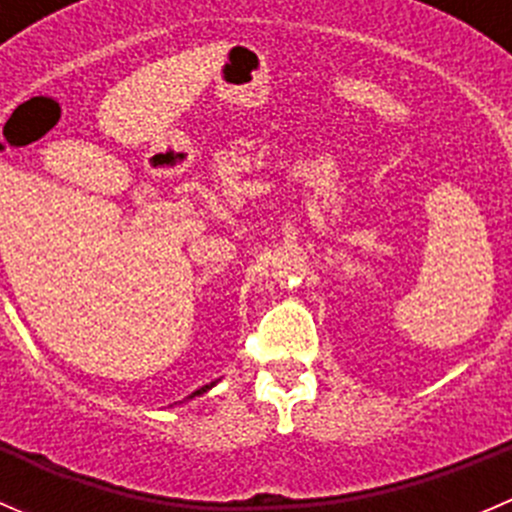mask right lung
<instances>
[{
	"instance_id": "right-lung-1",
	"label": "right lung",
	"mask_w": 512,
	"mask_h": 512,
	"mask_svg": "<svg viewBox=\"0 0 512 512\" xmlns=\"http://www.w3.org/2000/svg\"><path fill=\"white\" fill-rule=\"evenodd\" d=\"M213 386H215V381H213V384H205V386H203V389H198V391H193V394H190V396H188V399H195V396H200V394H205V391H208V389H213Z\"/></svg>"
}]
</instances>
